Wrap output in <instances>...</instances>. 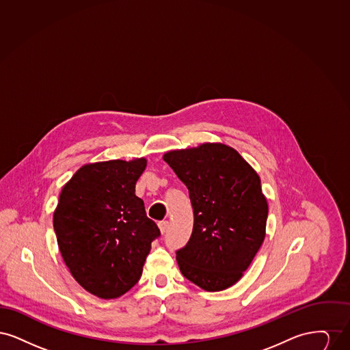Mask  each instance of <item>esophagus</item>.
Returning <instances> with one entry per match:
<instances>
[{"label":"esophagus","instance_id":"obj_1","mask_svg":"<svg viewBox=\"0 0 350 350\" xmlns=\"http://www.w3.org/2000/svg\"><path fill=\"white\" fill-rule=\"evenodd\" d=\"M167 227H169V221H167V220L159 221V228H160L161 233L167 232Z\"/></svg>","mask_w":350,"mask_h":350}]
</instances>
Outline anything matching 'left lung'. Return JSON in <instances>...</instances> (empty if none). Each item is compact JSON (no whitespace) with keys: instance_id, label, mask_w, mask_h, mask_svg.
I'll use <instances>...</instances> for the list:
<instances>
[{"instance_id":"1","label":"left lung","mask_w":350,"mask_h":350,"mask_svg":"<svg viewBox=\"0 0 350 350\" xmlns=\"http://www.w3.org/2000/svg\"><path fill=\"white\" fill-rule=\"evenodd\" d=\"M163 159L189 189L194 213L191 236L176 252L183 277L206 291L228 288L265 239L269 208L258 174L220 143L170 150Z\"/></svg>"}]
</instances>
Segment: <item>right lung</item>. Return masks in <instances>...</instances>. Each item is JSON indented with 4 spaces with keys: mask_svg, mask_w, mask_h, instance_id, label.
Listing matches in <instances>:
<instances>
[{
    "mask_svg": "<svg viewBox=\"0 0 350 350\" xmlns=\"http://www.w3.org/2000/svg\"><path fill=\"white\" fill-rule=\"evenodd\" d=\"M146 159L110 160L80 167L53 213V230L73 278L90 294L114 299L142 277L150 243L160 236L135 183Z\"/></svg>",
    "mask_w": 350,
    "mask_h": 350,
    "instance_id": "1",
    "label": "right lung"
}]
</instances>
